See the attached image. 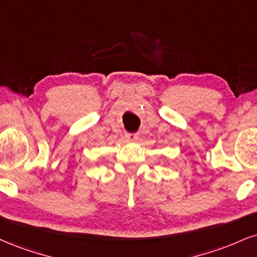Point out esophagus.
Returning <instances> with one entry per match:
<instances>
[{
  "label": "esophagus",
  "instance_id": "1",
  "mask_svg": "<svg viewBox=\"0 0 257 257\" xmlns=\"http://www.w3.org/2000/svg\"><path fill=\"white\" fill-rule=\"evenodd\" d=\"M125 138L129 141H137L138 140V133H126Z\"/></svg>",
  "mask_w": 257,
  "mask_h": 257
}]
</instances>
